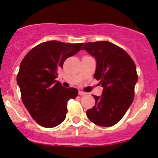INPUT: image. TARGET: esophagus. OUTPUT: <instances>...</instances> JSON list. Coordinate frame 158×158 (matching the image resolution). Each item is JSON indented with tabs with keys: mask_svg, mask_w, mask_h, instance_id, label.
I'll return each instance as SVG.
<instances>
[{
	"mask_svg": "<svg viewBox=\"0 0 158 158\" xmlns=\"http://www.w3.org/2000/svg\"><path fill=\"white\" fill-rule=\"evenodd\" d=\"M78 94L80 95L81 96H85V95H86L87 93H84V92H82V91H79V92H78Z\"/></svg>",
	"mask_w": 158,
	"mask_h": 158,
	"instance_id": "obj_1",
	"label": "esophagus"
}]
</instances>
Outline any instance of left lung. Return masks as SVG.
Returning a JSON list of instances; mask_svg holds the SVG:
<instances>
[{
	"label": "left lung",
	"mask_w": 158,
	"mask_h": 158,
	"mask_svg": "<svg viewBox=\"0 0 158 158\" xmlns=\"http://www.w3.org/2000/svg\"><path fill=\"white\" fill-rule=\"evenodd\" d=\"M82 50L96 59L94 77L104 88L102 96L93 95L96 104L86 112L88 118L98 126H114L133 102L138 81L135 62L123 49L107 41L87 43Z\"/></svg>",
	"instance_id": "obj_1"
}]
</instances>
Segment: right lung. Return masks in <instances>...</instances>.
Instances as JSON below:
<instances>
[{
    "instance_id": "add662e5",
    "label": "right lung",
    "mask_w": 158,
    "mask_h": 158,
    "mask_svg": "<svg viewBox=\"0 0 158 158\" xmlns=\"http://www.w3.org/2000/svg\"><path fill=\"white\" fill-rule=\"evenodd\" d=\"M83 43L44 42L32 48L22 60L16 77L23 104L40 126L52 128L65 120L67 102L78 94L57 81L66 58L79 52Z\"/></svg>"
}]
</instances>
